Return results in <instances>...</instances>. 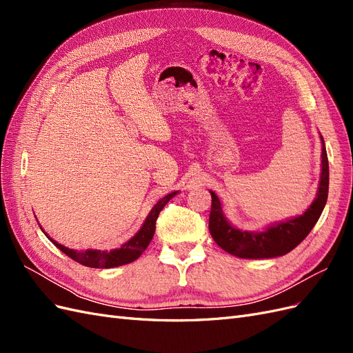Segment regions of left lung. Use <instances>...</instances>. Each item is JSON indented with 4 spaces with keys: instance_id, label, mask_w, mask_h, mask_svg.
<instances>
[{
    "instance_id": "8db88e82",
    "label": "left lung",
    "mask_w": 353,
    "mask_h": 353,
    "mask_svg": "<svg viewBox=\"0 0 353 353\" xmlns=\"http://www.w3.org/2000/svg\"><path fill=\"white\" fill-rule=\"evenodd\" d=\"M321 143V178H319L318 193L312 205L301 216L274 223V225L259 232L241 231L232 227L227 218L223 216L218 196L210 191L212 208L209 215V231L212 234V239L215 240L221 249L243 259L276 258V256L292 252L296 245L306 239L319 216H321L328 197V157L323 137Z\"/></svg>"
}]
</instances>
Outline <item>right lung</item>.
<instances>
[{
	"instance_id": "1",
	"label": "right lung",
	"mask_w": 353,
	"mask_h": 353,
	"mask_svg": "<svg viewBox=\"0 0 353 353\" xmlns=\"http://www.w3.org/2000/svg\"><path fill=\"white\" fill-rule=\"evenodd\" d=\"M176 193L178 191H174V193H170V194L165 196L163 199H160L153 206L150 213H148V216L145 218L140 231H138L130 241L122 244L119 249H113L110 252L92 250V249L78 252V250L65 248V245L59 244L57 241H54L50 237L48 239L51 240L52 244H56L57 249H60L63 253L68 254L70 259L77 261L78 263H81L83 266H90V268H116V266L131 263L135 259L140 258L143 252L147 249V245L150 244V241L154 236L156 221L159 218L160 210L165 208L166 203L172 199Z\"/></svg>"
}]
</instances>
